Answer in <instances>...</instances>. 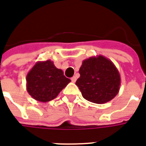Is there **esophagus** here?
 Returning <instances> with one entry per match:
<instances>
[{
	"instance_id": "1",
	"label": "esophagus",
	"mask_w": 146,
	"mask_h": 146,
	"mask_svg": "<svg viewBox=\"0 0 146 146\" xmlns=\"http://www.w3.org/2000/svg\"><path fill=\"white\" fill-rule=\"evenodd\" d=\"M76 78L75 77V76H73V77L71 78V81H72L73 83L76 82Z\"/></svg>"
}]
</instances>
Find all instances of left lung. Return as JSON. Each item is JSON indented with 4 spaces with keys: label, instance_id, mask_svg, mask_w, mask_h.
<instances>
[{
    "label": "left lung",
    "instance_id": "left-lung-1",
    "mask_svg": "<svg viewBox=\"0 0 146 146\" xmlns=\"http://www.w3.org/2000/svg\"><path fill=\"white\" fill-rule=\"evenodd\" d=\"M76 81L82 96L96 104L111 101L118 94L120 75L116 66L102 54L87 58L82 62Z\"/></svg>",
    "mask_w": 146,
    "mask_h": 146
}]
</instances>
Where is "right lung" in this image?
I'll return each mask as SVG.
<instances>
[{"mask_svg": "<svg viewBox=\"0 0 146 146\" xmlns=\"http://www.w3.org/2000/svg\"><path fill=\"white\" fill-rule=\"evenodd\" d=\"M26 79L29 95L41 102L53 100L71 81L51 60L36 62L28 72Z\"/></svg>", "mask_w": 146, "mask_h": 146, "instance_id": "add662e5", "label": "right lung"}]
</instances>
